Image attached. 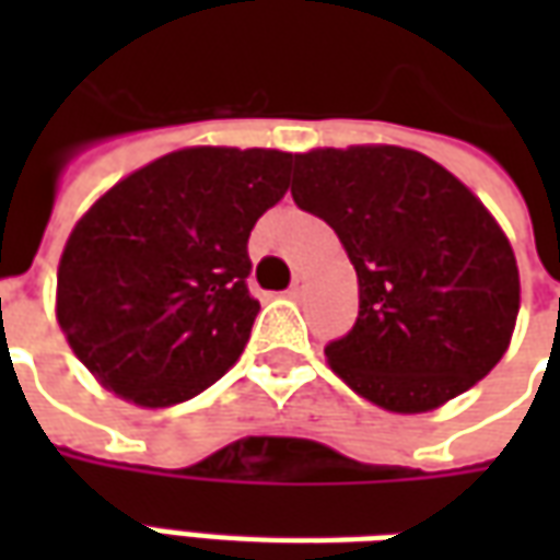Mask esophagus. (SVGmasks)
Here are the masks:
<instances>
[{
  "label": "esophagus",
  "instance_id": "obj_1",
  "mask_svg": "<svg viewBox=\"0 0 560 560\" xmlns=\"http://www.w3.org/2000/svg\"><path fill=\"white\" fill-rule=\"evenodd\" d=\"M288 293H291V296H303V293H305V276H293Z\"/></svg>",
  "mask_w": 560,
  "mask_h": 560
}]
</instances>
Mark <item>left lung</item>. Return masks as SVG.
<instances>
[{
  "mask_svg": "<svg viewBox=\"0 0 560 560\" xmlns=\"http://www.w3.org/2000/svg\"><path fill=\"white\" fill-rule=\"evenodd\" d=\"M293 203L336 231L360 315L329 341L332 372L396 413L432 411L504 357L518 269L504 231L456 176L401 147L296 155Z\"/></svg>",
  "mask_w": 560,
  "mask_h": 560,
  "instance_id": "left-lung-1",
  "label": "left lung"
}]
</instances>
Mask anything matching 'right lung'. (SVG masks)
Listing matches in <instances>:
<instances>
[{
  "label": "right lung",
  "mask_w": 560,
  "mask_h": 560,
  "mask_svg": "<svg viewBox=\"0 0 560 560\" xmlns=\"http://www.w3.org/2000/svg\"><path fill=\"white\" fill-rule=\"evenodd\" d=\"M291 152L179 149L116 183L59 260L56 317L104 387L143 408L197 396L231 369L260 303L248 236L291 185Z\"/></svg>",
  "instance_id": "1"
}]
</instances>
